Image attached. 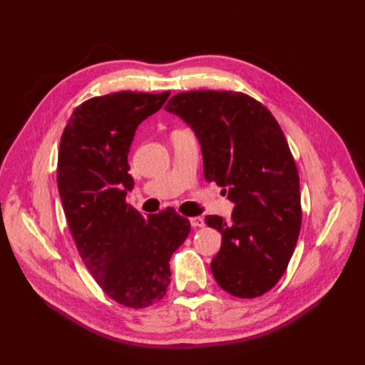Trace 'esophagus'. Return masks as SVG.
Returning <instances> with one entry per match:
<instances>
[{
	"mask_svg": "<svg viewBox=\"0 0 365 365\" xmlns=\"http://www.w3.org/2000/svg\"><path fill=\"white\" fill-rule=\"evenodd\" d=\"M190 224H192L193 229H197V227H203L205 221H203L202 217H192V218H190Z\"/></svg>",
	"mask_w": 365,
	"mask_h": 365,
	"instance_id": "obj_1",
	"label": "esophagus"
}]
</instances>
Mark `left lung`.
Wrapping results in <instances>:
<instances>
[{
  "instance_id": "obj_1",
  "label": "left lung",
  "mask_w": 365,
  "mask_h": 365,
  "mask_svg": "<svg viewBox=\"0 0 365 365\" xmlns=\"http://www.w3.org/2000/svg\"><path fill=\"white\" fill-rule=\"evenodd\" d=\"M165 108L195 130L205 180L235 203L232 221L205 218L222 236L211 262L215 281L235 297L263 296L287 270L302 227L299 170L281 126L242 92H182Z\"/></svg>"
}]
</instances>
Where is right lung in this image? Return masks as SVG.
Masks as SVG:
<instances>
[{"label": "right lung", "instance_id": "right-lung-1", "mask_svg": "<svg viewBox=\"0 0 365 365\" xmlns=\"http://www.w3.org/2000/svg\"><path fill=\"white\" fill-rule=\"evenodd\" d=\"M169 95L117 92L84 101L59 145L58 188L77 251L103 292L133 309L165 297L170 255L190 233V221L172 207L144 218L126 202L135 130Z\"/></svg>", "mask_w": 365, "mask_h": 365}]
</instances>
